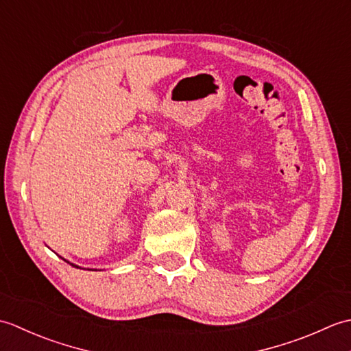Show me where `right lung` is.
Segmentation results:
<instances>
[{
    "mask_svg": "<svg viewBox=\"0 0 351 351\" xmlns=\"http://www.w3.org/2000/svg\"><path fill=\"white\" fill-rule=\"evenodd\" d=\"M68 263H69V261H68ZM69 264H71V263H69ZM71 265H73V267H77V268H80V267H78V265H75V264H71Z\"/></svg>",
    "mask_w": 351,
    "mask_h": 351,
    "instance_id": "1",
    "label": "right lung"
}]
</instances>
